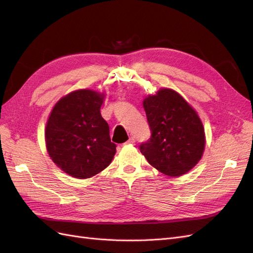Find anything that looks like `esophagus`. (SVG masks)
<instances>
[{
  "label": "esophagus",
  "instance_id": "34e87169",
  "mask_svg": "<svg viewBox=\"0 0 253 253\" xmlns=\"http://www.w3.org/2000/svg\"><path fill=\"white\" fill-rule=\"evenodd\" d=\"M133 143H135V138L134 137H129V139L125 144H133Z\"/></svg>",
  "mask_w": 253,
  "mask_h": 253
}]
</instances>
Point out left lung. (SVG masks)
<instances>
[{
	"mask_svg": "<svg viewBox=\"0 0 253 253\" xmlns=\"http://www.w3.org/2000/svg\"><path fill=\"white\" fill-rule=\"evenodd\" d=\"M151 138L140 152L156 170L171 177L188 173L202 159L206 134L197 112L177 91L163 87L142 101Z\"/></svg>",
	"mask_w": 253,
	"mask_h": 253,
	"instance_id": "left-lung-1",
	"label": "left lung"
}]
</instances>
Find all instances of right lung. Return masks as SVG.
Wrapping results in <instances>:
<instances>
[{
	"mask_svg": "<svg viewBox=\"0 0 253 253\" xmlns=\"http://www.w3.org/2000/svg\"><path fill=\"white\" fill-rule=\"evenodd\" d=\"M104 97V91L76 89L61 97L49 114L44 134L47 153L72 177H93L116 154L109 125L100 113Z\"/></svg>",
	"mask_w": 253,
	"mask_h": 253,
	"instance_id": "obj_1",
	"label": "right lung"
}]
</instances>
